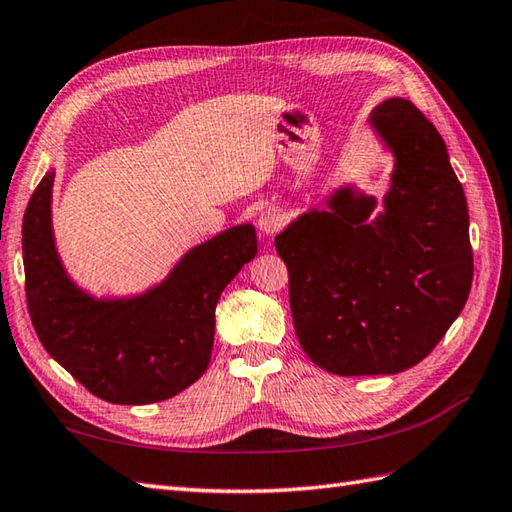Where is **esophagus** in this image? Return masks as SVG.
Listing matches in <instances>:
<instances>
[{"label":"esophagus","instance_id":"obj_1","mask_svg":"<svg viewBox=\"0 0 512 512\" xmlns=\"http://www.w3.org/2000/svg\"><path fill=\"white\" fill-rule=\"evenodd\" d=\"M283 222H285L283 213L279 209H275V207H268V209L261 211L257 224H259V231L261 233H264L266 237H272V235L279 233L283 229Z\"/></svg>","mask_w":512,"mask_h":512}]
</instances>
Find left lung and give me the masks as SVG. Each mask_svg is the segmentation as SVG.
<instances>
[{
  "label": "left lung",
  "mask_w": 512,
  "mask_h": 512,
  "mask_svg": "<svg viewBox=\"0 0 512 512\" xmlns=\"http://www.w3.org/2000/svg\"><path fill=\"white\" fill-rule=\"evenodd\" d=\"M392 157L379 205L358 183L299 213L275 240L294 331L334 375H395L430 355L473 281L469 209L443 137L403 98L368 115Z\"/></svg>",
  "instance_id": "obj_1"
}]
</instances>
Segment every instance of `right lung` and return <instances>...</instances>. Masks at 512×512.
I'll use <instances>...</instances> for the list:
<instances>
[{"instance_id":"add662e5","label":"right lung","mask_w":512,"mask_h":512,"mask_svg":"<svg viewBox=\"0 0 512 512\" xmlns=\"http://www.w3.org/2000/svg\"><path fill=\"white\" fill-rule=\"evenodd\" d=\"M47 170L23 216V268L32 325L45 351L95 397L120 406L165 401L207 371L216 305L257 255L251 222L189 248L159 283L95 296L69 275L56 246Z\"/></svg>"}]
</instances>
